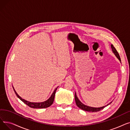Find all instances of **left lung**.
<instances>
[{"instance_id":"left-lung-1","label":"left lung","mask_w":130,"mask_h":130,"mask_svg":"<svg viewBox=\"0 0 130 130\" xmlns=\"http://www.w3.org/2000/svg\"><path fill=\"white\" fill-rule=\"evenodd\" d=\"M111 48H112V50L113 52L114 53V54L115 55V56L117 57V58L120 60V61L121 60V58L119 54V53L118 52V51H117V50L115 49V48L114 47V46L113 45H111ZM75 102H76V105L80 108L82 110H83L84 111H87V112H98L101 111L102 109H103L105 107H106V106H107L108 105L110 104V103H109L108 104H107L106 106H103V107H90V106H86L85 105H84V104H83L82 102L78 100V99L77 98V96H76V93H75Z\"/></svg>"}]
</instances>
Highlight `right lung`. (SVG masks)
<instances>
[{"label":"right lung","mask_w":130,"mask_h":130,"mask_svg":"<svg viewBox=\"0 0 130 130\" xmlns=\"http://www.w3.org/2000/svg\"><path fill=\"white\" fill-rule=\"evenodd\" d=\"M13 90H14V92H15L16 95H17V96L22 101H23L24 103H25L27 105H28V106H29L31 108H44L50 107L53 103L56 91L57 90V88H56V89L54 90V92L53 93V94L52 95V96L50 97V98L48 100H47V101H46L45 102H42V103H32V102H30L27 101L23 99L21 97H20L18 95V94L15 91L14 88L13 87Z\"/></svg>","instance_id":"right-lung-1"}]
</instances>
